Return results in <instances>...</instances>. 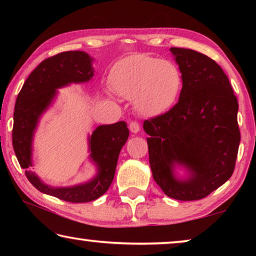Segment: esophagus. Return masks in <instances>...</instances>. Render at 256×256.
Wrapping results in <instances>:
<instances>
[{
  "instance_id": "34e87169",
  "label": "esophagus",
  "mask_w": 256,
  "mask_h": 256,
  "mask_svg": "<svg viewBox=\"0 0 256 256\" xmlns=\"http://www.w3.org/2000/svg\"><path fill=\"white\" fill-rule=\"evenodd\" d=\"M129 129H130L132 132L136 134V132H140V124H138V122H136V121L130 122V124H129Z\"/></svg>"
}]
</instances>
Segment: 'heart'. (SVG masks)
I'll list each match as a JSON object with an SVG mask.
<instances>
[{
	"label": "heart",
	"mask_w": 256,
	"mask_h": 256,
	"mask_svg": "<svg viewBox=\"0 0 256 256\" xmlns=\"http://www.w3.org/2000/svg\"><path fill=\"white\" fill-rule=\"evenodd\" d=\"M110 82L118 96L132 99L138 113L155 116L174 106L180 96L183 78L172 62L134 54L115 64Z\"/></svg>",
	"instance_id": "b5f03b06"
}]
</instances>
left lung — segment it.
<instances>
[{"label": "left lung", "mask_w": 256, "mask_h": 256, "mask_svg": "<svg viewBox=\"0 0 256 256\" xmlns=\"http://www.w3.org/2000/svg\"><path fill=\"white\" fill-rule=\"evenodd\" d=\"M183 78L180 100L166 113L146 120L143 129L152 177L168 197L198 200L232 176L240 143L238 104L222 68L208 56L171 48ZM186 167L185 180L174 166Z\"/></svg>", "instance_id": "obj_1"}]
</instances>
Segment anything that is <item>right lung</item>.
Returning a JSON list of instances; mask_svg holds the SVG:
<instances>
[{"label":"right lung","mask_w":256,"mask_h":256,"mask_svg":"<svg viewBox=\"0 0 256 256\" xmlns=\"http://www.w3.org/2000/svg\"><path fill=\"white\" fill-rule=\"evenodd\" d=\"M93 59L84 51H66L45 59L31 72L18 93L14 112L12 146L26 176L37 190L70 202H87L101 197L114 180L118 154L127 142L124 121L102 124L88 138L90 160L98 172L93 180L68 188H54L40 180L32 166V140L42 114L57 96V88L92 79Z\"/></svg>","instance_id":"obj_1"}]
</instances>
